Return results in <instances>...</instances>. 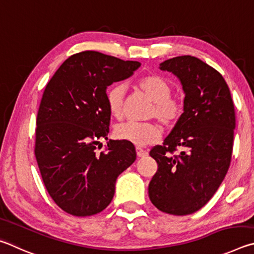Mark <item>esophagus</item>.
Segmentation results:
<instances>
[{
	"instance_id": "esophagus-1",
	"label": "esophagus",
	"mask_w": 254,
	"mask_h": 254,
	"mask_svg": "<svg viewBox=\"0 0 254 254\" xmlns=\"http://www.w3.org/2000/svg\"><path fill=\"white\" fill-rule=\"evenodd\" d=\"M136 153H137V156H138V157H145L146 155L148 154L147 152H146V150H144L143 148H139V147L136 148Z\"/></svg>"
}]
</instances>
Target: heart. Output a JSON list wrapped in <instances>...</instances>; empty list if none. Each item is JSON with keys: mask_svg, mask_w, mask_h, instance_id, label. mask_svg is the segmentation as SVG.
I'll return each mask as SVG.
<instances>
[{"mask_svg": "<svg viewBox=\"0 0 254 254\" xmlns=\"http://www.w3.org/2000/svg\"><path fill=\"white\" fill-rule=\"evenodd\" d=\"M139 88L154 101L150 117H156L166 126H172L180 119L183 107L176 98L172 97L170 82L156 74L147 75L139 80ZM125 87L122 83L111 86L106 93V100L110 114L116 118L124 115ZM116 136L122 140L144 147L157 141L162 136V127L156 123L126 122L116 127Z\"/></svg>", "mask_w": 254, "mask_h": 254, "instance_id": "b5f03b06", "label": "heart"}]
</instances>
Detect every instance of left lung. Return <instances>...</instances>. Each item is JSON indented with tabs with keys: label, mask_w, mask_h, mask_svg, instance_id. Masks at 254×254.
Returning <instances> with one entry per match:
<instances>
[{
	"label": "left lung",
	"mask_w": 254,
	"mask_h": 254,
	"mask_svg": "<svg viewBox=\"0 0 254 254\" xmlns=\"http://www.w3.org/2000/svg\"><path fill=\"white\" fill-rule=\"evenodd\" d=\"M159 69L180 79L184 113L162 146L149 155L158 170L148 186L159 211L188 215L210 201L228 173L233 149L235 113L222 74L192 56L165 60ZM177 149L180 153L173 155Z\"/></svg>",
	"instance_id": "obj_1"
}]
</instances>
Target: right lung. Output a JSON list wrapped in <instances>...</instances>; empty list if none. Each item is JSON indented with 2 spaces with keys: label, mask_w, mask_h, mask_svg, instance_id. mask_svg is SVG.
Returning a JSON list of instances; mask_svg holds the SVG:
<instances>
[{
  "label": "right lung",
  "mask_w": 254,
  "mask_h": 254,
  "mask_svg": "<svg viewBox=\"0 0 254 254\" xmlns=\"http://www.w3.org/2000/svg\"><path fill=\"white\" fill-rule=\"evenodd\" d=\"M138 61H124L97 51L68 58L44 89L35 128L42 181L53 201L74 216L97 214L109 205L117 177L136 159L134 145L109 140L106 90L134 74Z\"/></svg>",
  "instance_id": "1"
}]
</instances>
